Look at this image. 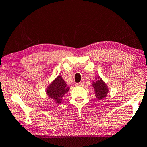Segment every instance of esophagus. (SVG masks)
Here are the masks:
<instances>
[{
    "label": "esophagus",
    "instance_id": "esophagus-1",
    "mask_svg": "<svg viewBox=\"0 0 147 147\" xmlns=\"http://www.w3.org/2000/svg\"><path fill=\"white\" fill-rule=\"evenodd\" d=\"M84 83L83 82H78V83L76 84V86H83Z\"/></svg>",
    "mask_w": 147,
    "mask_h": 147
}]
</instances>
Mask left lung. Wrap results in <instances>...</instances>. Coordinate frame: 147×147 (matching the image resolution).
<instances>
[{"mask_svg": "<svg viewBox=\"0 0 147 147\" xmlns=\"http://www.w3.org/2000/svg\"><path fill=\"white\" fill-rule=\"evenodd\" d=\"M92 86L94 88L95 96L98 100L104 98L109 92L107 84L99 76L94 82H92Z\"/></svg>", "mask_w": 147, "mask_h": 147, "instance_id": "left-lung-1", "label": "left lung"}]
</instances>
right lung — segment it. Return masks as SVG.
Returning <instances> with one entry per match:
<instances>
[{"label":"right lung","instance_id":"obj_1","mask_svg":"<svg viewBox=\"0 0 147 147\" xmlns=\"http://www.w3.org/2000/svg\"><path fill=\"white\" fill-rule=\"evenodd\" d=\"M69 90V87L62 76H58L47 87V94L49 98H53L56 103L59 104L61 102L64 95L67 93Z\"/></svg>","mask_w":147,"mask_h":147}]
</instances>
